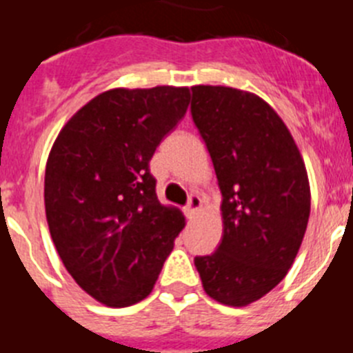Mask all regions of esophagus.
<instances>
[{"label":"esophagus","instance_id":"1","mask_svg":"<svg viewBox=\"0 0 353 353\" xmlns=\"http://www.w3.org/2000/svg\"><path fill=\"white\" fill-rule=\"evenodd\" d=\"M201 205H203L201 198H199V196L192 194L191 198H189V203H187V207L183 208V210H185L187 217H189V219L196 217V214H198V212L201 210Z\"/></svg>","mask_w":353,"mask_h":353}]
</instances>
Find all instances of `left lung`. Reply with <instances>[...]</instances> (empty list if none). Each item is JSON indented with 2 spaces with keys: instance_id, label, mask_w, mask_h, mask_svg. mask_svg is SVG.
<instances>
[{
  "instance_id": "left-lung-1",
  "label": "left lung",
  "mask_w": 353,
  "mask_h": 353,
  "mask_svg": "<svg viewBox=\"0 0 353 353\" xmlns=\"http://www.w3.org/2000/svg\"><path fill=\"white\" fill-rule=\"evenodd\" d=\"M191 113L223 194V240L194 265L208 297L242 307L295 261L310 221L307 171L285 121L254 93L198 84Z\"/></svg>"
}]
</instances>
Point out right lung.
Here are the masks:
<instances>
[{
	"instance_id": "obj_1",
	"label": "right lung",
	"mask_w": 353,
	"mask_h": 353,
	"mask_svg": "<svg viewBox=\"0 0 353 353\" xmlns=\"http://www.w3.org/2000/svg\"><path fill=\"white\" fill-rule=\"evenodd\" d=\"M191 102L187 86L113 88L84 104L49 154L43 203L74 281L109 307L148 297L185 217L157 199L150 159Z\"/></svg>"
}]
</instances>
